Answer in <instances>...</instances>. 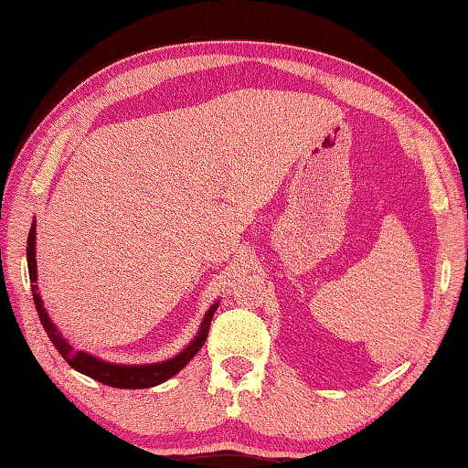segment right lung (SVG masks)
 <instances>
[{"label": "right lung", "mask_w": 468, "mask_h": 468, "mask_svg": "<svg viewBox=\"0 0 468 468\" xmlns=\"http://www.w3.org/2000/svg\"><path fill=\"white\" fill-rule=\"evenodd\" d=\"M37 225L33 223L28 233V243H27V260H28V274H30V282H33V299H35V307L38 318H41L43 328L47 332V336L51 338V343L55 345V348L61 353V357L69 363V367H74L80 374L89 376L92 379H97L101 384L113 386V388H130V390H140V388H153L163 382H167L169 378H173L176 374H179L189 361L194 359V355L200 351L202 345L206 343V336H208V328H210V320L215 315L218 301L212 303V307L206 312L204 320L200 324V330L194 336L192 343H189L184 351L176 357H171L167 361L161 363H146V366H117V363H109L102 361L94 355H89L84 351H76L72 348V345L63 338L61 332L58 330V326L51 322L49 314L45 312L41 295H38V284H37V258H35V239H37Z\"/></svg>", "instance_id": "right-lung-1"}]
</instances>
